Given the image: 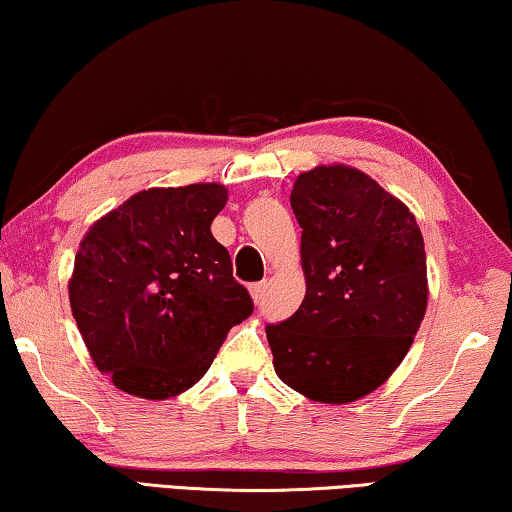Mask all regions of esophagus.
I'll use <instances>...</instances> for the list:
<instances>
[{
	"label": "esophagus",
	"instance_id": "34e87169",
	"mask_svg": "<svg viewBox=\"0 0 512 512\" xmlns=\"http://www.w3.org/2000/svg\"><path fill=\"white\" fill-rule=\"evenodd\" d=\"M249 293H251V300H254L256 305H258V302H261L263 295H265V284H263V281H258V284H251L249 286Z\"/></svg>",
	"mask_w": 512,
	"mask_h": 512
}]
</instances>
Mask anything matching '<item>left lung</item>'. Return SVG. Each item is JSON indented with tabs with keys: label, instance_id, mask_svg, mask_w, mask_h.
<instances>
[{
	"label": "left lung",
	"instance_id": "left-lung-1",
	"mask_svg": "<svg viewBox=\"0 0 512 512\" xmlns=\"http://www.w3.org/2000/svg\"><path fill=\"white\" fill-rule=\"evenodd\" d=\"M291 207L307 293L265 328L274 372L314 402H355L390 379L425 318V242L409 207L344 164L300 173Z\"/></svg>",
	"mask_w": 512,
	"mask_h": 512
}]
</instances>
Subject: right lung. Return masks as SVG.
Instances as JSON below:
<instances>
[{"label":"right lung","mask_w":512,"mask_h":512,"mask_svg":"<svg viewBox=\"0 0 512 512\" xmlns=\"http://www.w3.org/2000/svg\"><path fill=\"white\" fill-rule=\"evenodd\" d=\"M217 182L152 187L94 221L69 279L73 318L99 372L143 399L189 390L251 311L212 221Z\"/></svg>","instance_id":"obj_1"}]
</instances>
